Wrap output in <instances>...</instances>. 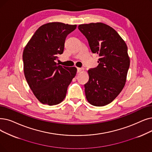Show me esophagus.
<instances>
[{
  "instance_id": "esophagus-1",
  "label": "esophagus",
  "mask_w": 152,
  "mask_h": 152,
  "mask_svg": "<svg viewBox=\"0 0 152 152\" xmlns=\"http://www.w3.org/2000/svg\"><path fill=\"white\" fill-rule=\"evenodd\" d=\"M83 70V69L81 68H77V72H78V73H80V72H81Z\"/></svg>"
}]
</instances>
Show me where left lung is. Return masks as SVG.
Returning a JSON list of instances; mask_svg holds the SVG:
<instances>
[{
    "label": "left lung",
    "instance_id": "obj_1",
    "mask_svg": "<svg viewBox=\"0 0 152 152\" xmlns=\"http://www.w3.org/2000/svg\"><path fill=\"white\" fill-rule=\"evenodd\" d=\"M78 28L92 53L100 58L97 66L88 71L86 97L92 105L104 106L115 99L126 82L130 66L127 45L113 28L101 22L80 25Z\"/></svg>",
    "mask_w": 152,
    "mask_h": 152
}]
</instances>
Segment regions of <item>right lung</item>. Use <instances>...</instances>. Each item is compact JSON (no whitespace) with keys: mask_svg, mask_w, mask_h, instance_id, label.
Segmentation results:
<instances>
[{"mask_svg":"<svg viewBox=\"0 0 152 152\" xmlns=\"http://www.w3.org/2000/svg\"><path fill=\"white\" fill-rule=\"evenodd\" d=\"M76 25L50 22L39 27L23 52V72L37 99L49 105L61 103L68 86L76 74L75 67L58 64V55L63 53L66 38Z\"/></svg>","mask_w":152,"mask_h":152,"instance_id":"obj_1","label":"right lung"}]
</instances>
